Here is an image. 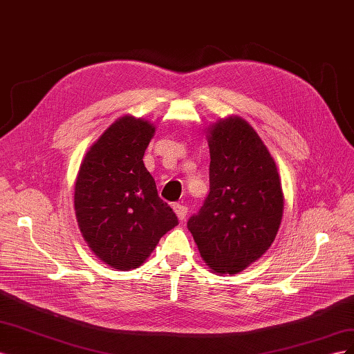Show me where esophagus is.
Returning <instances> with one entry per match:
<instances>
[{
	"label": "esophagus",
	"instance_id": "1",
	"mask_svg": "<svg viewBox=\"0 0 354 354\" xmlns=\"http://www.w3.org/2000/svg\"><path fill=\"white\" fill-rule=\"evenodd\" d=\"M173 209L177 214L178 220H185L186 214H187V208L185 205H181V203H173Z\"/></svg>",
	"mask_w": 354,
	"mask_h": 354
}]
</instances>
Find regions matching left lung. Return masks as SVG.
<instances>
[{
	"instance_id": "obj_1",
	"label": "left lung",
	"mask_w": 354,
	"mask_h": 354,
	"mask_svg": "<svg viewBox=\"0 0 354 354\" xmlns=\"http://www.w3.org/2000/svg\"><path fill=\"white\" fill-rule=\"evenodd\" d=\"M209 194L187 221L202 260L236 274L270 248L283 214L274 159L254 128L229 116L208 128Z\"/></svg>"
}]
</instances>
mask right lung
Masks as SVG:
<instances>
[{
	"label": "right lung",
	"instance_id": "obj_1",
	"mask_svg": "<svg viewBox=\"0 0 354 354\" xmlns=\"http://www.w3.org/2000/svg\"><path fill=\"white\" fill-rule=\"evenodd\" d=\"M153 134L155 125L142 118H120L85 153L75 181L82 238L112 269H137L178 224L143 162Z\"/></svg>",
	"mask_w": 354,
	"mask_h": 354
}]
</instances>
